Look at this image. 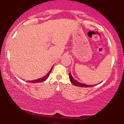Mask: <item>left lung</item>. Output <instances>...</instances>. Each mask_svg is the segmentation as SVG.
<instances>
[{
	"label": "left lung",
	"mask_w": 124,
	"mask_h": 124,
	"mask_svg": "<svg viewBox=\"0 0 124 124\" xmlns=\"http://www.w3.org/2000/svg\"><path fill=\"white\" fill-rule=\"evenodd\" d=\"M69 78H70V80L71 81V82H72V83H73V85L76 86L80 87H88L93 86H92V85H85V84L79 83V82H78V81H76V80H75V79H73V78L72 76L70 73H69Z\"/></svg>",
	"instance_id": "1"
}]
</instances>
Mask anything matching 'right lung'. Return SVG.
Returning a JSON list of instances; mask_svg holds the SVG:
<instances>
[{
    "label": "right lung",
    "instance_id": "add662e5",
    "mask_svg": "<svg viewBox=\"0 0 124 124\" xmlns=\"http://www.w3.org/2000/svg\"><path fill=\"white\" fill-rule=\"evenodd\" d=\"M52 69H51V70L49 71V73H48L47 75H46V76H45L44 77H43V78H40V79H37V80H32V81H28V82H29V83H40V82H44V80H46V79L49 77V74H50L51 70H52Z\"/></svg>",
    "mask_w": 124,
    "mask_h": 124
}]
</instances>
